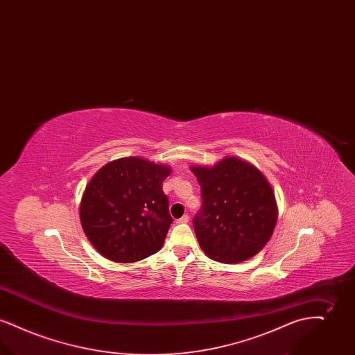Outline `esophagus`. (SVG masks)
<instances>
[{"mask_svg": "<svg viewBox=\"0 0 355 355\" xmlns=\"http://www.w3.org/2000/svg\"><path fill=\"white\" fill-rule=\"evenodd\" d=\"M189 216H182L180 220H177V223H187L189 222Z\"/></svg>", "mask_w": 355, "mask_h": 355, "instance_id": "1", "label": "esophagus"}]
</instances>
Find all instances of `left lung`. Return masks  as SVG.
<instances>
[{
  "mask_svg": "<svg viewBox=\"0 0 355 355\" xmlns=\"http://www.w3.org/2000/svg\"><path fill=\"white\" fill-rule=\"evenodd\" d=\"M191 171L202 197L193 226L209 258L238 263L262 250L277 222L275 198L262 173L236 157Z\"/></svg>",
  "mask_w": 355,
  "mask_h": 355,
  "instance_id": "1",
  "label": "left lung"
}]
</instances>
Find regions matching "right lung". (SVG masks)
Here are the masks:
<instances>
[{
    "label": "right lung",
    "mask_w": 355,
    "mask_h": 355,
    "mask_svg": "<svg viewBox=\"0 0 355 355\" xmlns=\"http://www.w3.org/2000/svg\"><path fill=\"white\" fill-rule=\"evenodd\" d=\"M169 168L138 157L109 162L85 189L80 218L100 253L130 263L157 253L168 234L169 198L162 182Z\"/></svg>",
    "instance_id": "add662e5"
}]
</instances>
